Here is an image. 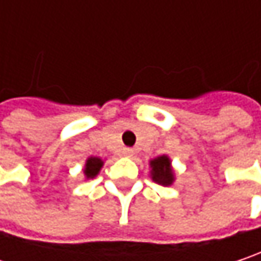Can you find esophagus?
<instances>
[{
	"label": "esophagus",
	"instance_id": "esophagus-1",
	"mask_svg": "<svg viewBox=\"0 0 261 261\" xmlns=\"http://www.w3.org/2000/svg\"><path fill=\"white\" fill-rule=\"evenodd\" d=\"M134 153H135V151H134L132 148H123V154H124L126 158H132Z\"/></svg>",
	"mask_w": 261,
	"mask_h": 261
}]
</instances>
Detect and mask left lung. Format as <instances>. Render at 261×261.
Segmentation results:
<instances>
[{
  "label": "left lung",
  "mask_w": 261,
  "mask_h": 261,
  "mask_svg": "<svg viewBox=\"0 0 261 261\" xmlns=\"http://www.w3.org/2000/svg\"><path fill=\"white\" fill-rule=\"evenodd\" d=\"M150 178L160 186H172L175 181V171L172 160L168 154H162L150 160Z\"/></svg>",
  "instance_id": "1"
}]
</instances>
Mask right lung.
Wrapping results in <instances>:
<instances>
[{
  "mask_svg": "<svg viewBox=\"0 0 261 261\" xmlns=\"http://www.w3.org/2000/svg\"><path fill=\"white\" fill-rule=\"evenodd\" d=\"M103 166V159L96 158V156H90V158L86 159V163H84L83 174L86 179H92L95 178L102 169Z\"/></svg>",
  "mask_w": 261,
  "mask_h": 261,
  "instance_id": "add662e5",
  "label": "right lung"
}]
</instances>
